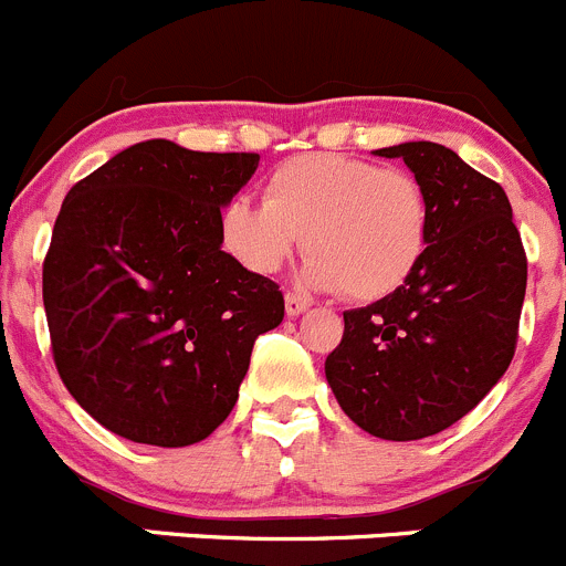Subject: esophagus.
I'll return each mask as SVG.
<instances>
[{"mask_svg":"<svg viewBox=\"0 0 566 566\" xmlns=\"http://www.w3.org/2000/svg\"><path fill=\"white\" fill-rule=\"evenodd\" d=\"M284 310H287L290 318H295V315L307 313V310H310V301L304 298V295L287 293V295H284Z\"/></svg>","mask_w":566,"mask_h":566,"instance_id":"34e87169","label":"esophagus"}]
</instances>
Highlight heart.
Instances as JSON below:
<instances>
[{
	"mask_svg": "<svg viewBox=\"0 0 566 566\" xmlns=\"http://www.w3.org/2000/svg\"><path fill=\"white\" fill-rule=\"evenodd\" d=\"M430 198L413 172L340 153L287 158L262 184V203L226 200L223 251L256 276H271L304 242V282L382 301L419 271L430 242Z\"/></svg>",
	"mask_w": 566,
	"mask_h": 566,
	"instance_id": "heart-1",
	"label": "heart"
}]
</instances>
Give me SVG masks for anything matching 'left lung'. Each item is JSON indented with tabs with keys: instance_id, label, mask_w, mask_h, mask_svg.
Returning a JSON list of instances; mask_svg holds the SVG:
<instances>
[{
	"instance_id": "1",
	"label": "left lung",
	"mask_w": 566,
	"mask_h": 566,
	"mask_svg": "<svg viewBox=\"0 0 566 566\" xmlns=\"http://www.w3.org/2000/svg\"><path fill=\"white\" fill-rule=\"evenodd\" d=\"M402 158L430 198V242L402 290L343 313L326 379L343 413L385 441L455 424L514 360L527 259L497 181L436 142L374 150Z\"/></svg>"
}]
</instances>
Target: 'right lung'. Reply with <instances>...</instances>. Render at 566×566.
<instances>
[{
  "label": "right lung",
  "mask_w": 566,
  "mask_h": 566,
  "mask_svg": "<svg viewBox=\"0 0 566 566\" xmlns=\"http://www.w3.org/2000/svg\"><path fill=\"white\" fill-rule=\"evenodd\" d=\"M256 167L150 139L63 198L44 259L52 357L105 430L189 447L237 405L253 340L284 318L279 284L220 248V209Z\"/></svg>",
  "instance_id": "obj_1"
}]
</instances>
